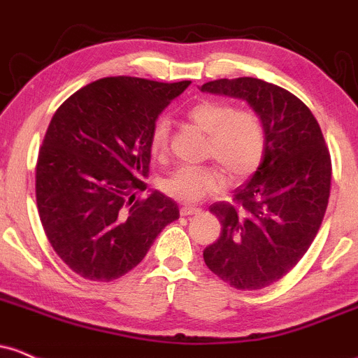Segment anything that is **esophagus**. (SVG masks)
Returning a JSON list of instances; mask_svg holds the SVG:
<instances>
[{"label":"esophagus","mask_w":358,"mask_h":358,"mask_svg":"<svg viewBox=\"0 0 358 358\" xmlns=\"http://www.w3.org/2000/svg\"><path fill=\"white\" fill-rule=\"evenodd\" d=\"M202 211L201 208H196V206H183L182 209H180V215L182 216H190V215H199Z\"/></svg>","instance_id":"esophagus-1"}]
</instances>
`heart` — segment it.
Returning a JSON list of instances; mask_svg holds the SVG:
<instances>
[{
    "label": "heart",
    "mask_w": 358,
    "mask_h": 358,
    "mask_svg": "<svg viewBox=\"0 0 358 358\" xmlns=\"http://www.w3.org/2000/svg\"><path fill=\"white\" fill-rule=\"evenodd\" d=\"M196 128L208 133L206 156L215 159L232 180L251 175L262 162L266 147V129L255 110L234 109L222 100H202L187 110ZM154 157H164L169 149V122H156L149 140ZM225 187V175L215 164L180 166L162 180V190L173 199L201 201Z\"/></svg>",
    "instance_id": "b5f03b06"
}]
</instances>
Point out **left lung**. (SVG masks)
I'll return each mask as SVG.
<instances>
[{
  "label": "left lung",
  "mask_w": 358,
  "mask_h": 358,
  "mask_svg": "<svg viewBox=\"0 0 358 358\" xmlns=\"http://www.w3.org/2000/svg\"><path fill=\"white\" fill-rule=\"evenodd\" d=\"M201 92L246 100L262 117V164L234 194L209 208L222 223L204 249L215 275L236 289L255 291L282 279L308 251L326 215L331 156L308 107L287 90L256 78L216 79Z\"/></svg>",
  "instance_id": "1"
}]
</instances>
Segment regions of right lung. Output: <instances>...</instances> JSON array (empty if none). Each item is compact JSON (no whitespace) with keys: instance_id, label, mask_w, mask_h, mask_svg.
Returning a JSON list of instances; mask_svg holds the SVG:
<instances>
[{"instance_id":"right-lung-1","label":"right lung","mask_w":358,"mask_h":358,"mask_svg":"<svg viewBox=\"0 0 358 358\" xmlns=\"http://www.w3.org/2000/svg\"><path fill=\"white\" fill-rule=\"evenodd\" d=\"M190 81L103 78L57 109L36 164V202L50 244L72 272L109 282L135 268L168 223L175 201L147 189L152 128Z\"/></svg>"}]
</instances>
